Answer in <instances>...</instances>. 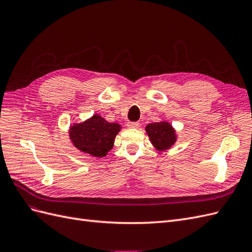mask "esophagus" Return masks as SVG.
Instances as JSON below:
<instances>
[{
	"instance_id": "obj_1",
	"label": "esophagus",
	"mask_w": 252,
	"mask_h": 252,
	"mask_svg": "<svg viewBox=\"0 0 252 252\" xmlns=\"http://www.w3.org/2000/svg\"><path fill=\"white\" fill-rule=\"evenodd\" d=\"M127 126L129 128H139L140 127V123H138V122H128Z\"/></svg>"
}]
</instances>
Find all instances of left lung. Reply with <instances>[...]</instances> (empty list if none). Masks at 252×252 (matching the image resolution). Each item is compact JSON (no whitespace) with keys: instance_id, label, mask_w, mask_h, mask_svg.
Wrapping results in <instances>:
<instances>
[{"instance_id":"obj_1","label":"left lung","mask_w":252,"mask_h":252,"mask_svg":"<svg viewBox=\"0 0 252 252\" xmlns=\"http://www.w3.org/2000/svg\"><path fill=\"white\" fill-rule=\"evenodd\" d=\"M146 132L150 142L158 150L169 149L177 141L175 130L168 122H158L151 123L146 126Z\"/></svg>"}]
</instances>
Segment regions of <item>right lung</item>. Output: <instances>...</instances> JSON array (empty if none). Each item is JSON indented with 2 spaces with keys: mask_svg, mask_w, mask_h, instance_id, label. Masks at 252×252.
Returning <instances> with one entry per match:
<instances>
[{
  "mask_svg": "<svg viewBox=\"0 0 252 252\" xmlns=\"http://www.w3.org/2000/svg\"><path fill=\"white\" fill-rule=\"evenodd\" d=\"M121 130L117 123H109L98 114L70 127L69 136L79 150L95 158H102L112 149L114 139Z\"/></svg>",
  "mask_w": 252,
  "mask_h": 252,
  "instance_id": "obj_1",
  "label": "right lung"
}]
</instances>
